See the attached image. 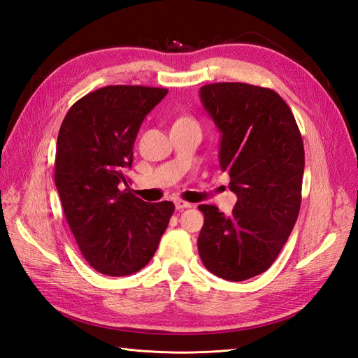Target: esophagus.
Returning <instances> with one entry per match:
<instances>
[{
  "label": "esophagus",
  "instance_id": "1",
  "mask_svg": "<svg viewBox=\"0 0 358 358\" xmlns=\"http://www.w3.org/2000/svg\"><path fill=\"white\" fill-rule=\"evenodd\" d=\"M175 206H176V209H178V210H182V209H188V208H191L192 204H191V203H188V201H183V200H180V199H179V200H176V201H175Z\"/></svg>",
  "mask_w": 358,
  "mask_h": 358
}]
</instances>
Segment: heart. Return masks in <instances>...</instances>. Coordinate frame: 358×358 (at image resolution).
<instances>
[{
	"mask_svg": "<svg viewBox=\"0 0 358 358\" xmlns=\"http://www.w3.org/2000/svg\"><path fill=\"white\" fill-rule=\"evenodd\" d=\"M179 121H189V119H179Z\"/></svg>",
	"mask_w": 358,
	"mask_h": 358,
	"instance_id": "b5f03b06",
	"label": "heart"
}]
</instances>
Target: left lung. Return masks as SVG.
<instances>
[{"label":"left lung","mask_w":358,"mask_h":358,"mask_svg":"<svg viewBox=\"0 0 358 358\" xmlns=\"http://www.w3.org/2000/svg\"><path fill=\"white\" fill-rule=\"evenodd\" d=\"M200 99L221 131L220 167L237 201L230 216L199 206V254L210 273L239 282L266 272L288 241L300 210L305 149L294 115L273 90L210 83Z\"/></svg>","instance_id":"left-lung-1"}]
</instances>
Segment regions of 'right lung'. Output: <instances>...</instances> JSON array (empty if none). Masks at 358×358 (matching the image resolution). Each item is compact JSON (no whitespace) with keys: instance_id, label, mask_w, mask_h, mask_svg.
Listing matches in <instances>:
<instances>
[{"instance_id":"right-lung-1","label":"right lung","mask_w":358,"mask_h":358,"mask_svg":"<svg viewBox=\"0 0 358 358\" xmlns=\"http://www.w3.org/2000/svg\"><path fill=\"white\" fill-rule=\"evenodd\" d=\"M166 88L110 85L76 101L61 124L55 185L64 215L92 268L125 276L154 257L175 212L171 201L146 203L121 189L146 115Z\"/></svg>"}]
</instances>
